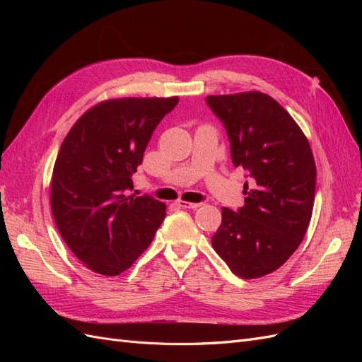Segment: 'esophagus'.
I'll return each instance as SVG.
<instances>
[{"instance_id":"esophagus-1","label":"esophagus","mask_w":362,"mask_h":362,"mask_svg":"<svg viewBox=\"0 0 362 362\" xmlns=\"http://www.w3.org/2000/svg\"><path fill=\"white\" fill-rule=\"evenodd\" d=\"M178 205L181 208H189V210H196V208H199L202 204L201 202H185V201H178Z\"/></svg>"}]
</instances>
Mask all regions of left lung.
<instances>
[{
  "label": "left lung",
  "mask_w": 362,
  "mask_h": 362,
  "mask_svg": "<svg viewBox=\"0 0 362 362\" xmlns=\"http://www.w3.org/2000/svg\"><path fill=\"white\" fill-rule=\"evenodd\" d=\"M205 101L222 120L235 168L245 182V205L222 208L211 245L234 275L261 278L279 269L308 229L315 196V163L299 125L261 92L211 95Z\"/></svg>",
  "instance_id": "8db88e82"
}]
</instances>
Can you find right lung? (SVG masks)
<instances>
[{
    "label": "right lung",
    "mask_w": 362,
    "mask_h": 362,
    "mask_svg": "<svg viewBox=\"0 0 362 362\" xmlns=\"http://www.w3.org/2000/svg\"><path fill=\"white\" fill-rule=\"evenodd\" d=\"M172 98H119L87 110L60 146L51 180V211L64 243L83 264L116 276L154 238L166 205L129 194L133 173Z\"/></svg>",
    "instance_id": "right-lung-1"
}]
</instances>
